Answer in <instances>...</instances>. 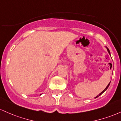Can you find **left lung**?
<instances>
[{"label":"left lung","mask_w":121,"mask_h":121,"mask_svg":"<svg viewBox=\"0 0 121 121\" xmlns=\"http://www.w3.org/2000/svg\"><path fill=\"white\" fill-rule=\"evenodd\" d=\"M106 48H107V50H108V53H109V54H110V50H109V49H108V47H106ZM110 83H108V86H107V87H106V88H105V89H104V90H103V91H102V92H101V93H100V94H99V95H97V97H95V98H96L98 97H99V96H100V95H101L102 94V93H104V91H106V90H107V89H108V86H109V85H110Z\"/></svg>","instance_id":"1"}]
</instances>
